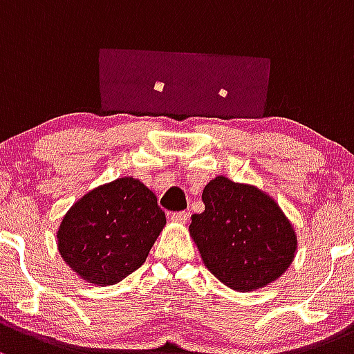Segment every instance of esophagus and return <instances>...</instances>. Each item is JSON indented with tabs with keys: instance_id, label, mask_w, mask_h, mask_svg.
<instances>
[{
	"instance_id": "1",
	"label": "esophagus",
	"mask_w": 354,
	"mask_h": 354,
	"mask_svg": "<svg viewBox=\"0 0 354 354\" xmlns=\"http://www.w3.org/2000/svg\"><path fill=\"white\" fill-rule=\"evenodd\" d=\"M189 218L188 212H176V214L171 215V221L173 222H181V224H187Z\"/></svg>"
}]
</instances>
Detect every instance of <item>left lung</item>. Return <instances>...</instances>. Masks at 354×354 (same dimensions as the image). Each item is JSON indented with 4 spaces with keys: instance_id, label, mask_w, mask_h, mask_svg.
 Instances as JSON below:
<instances>
[{
    "instance_id": "obj_1",
    "label": "left lung",
    "mask_w": 354,
    "mask_h": 354,
    "mask_svg": "<svg viewBox=\"0 0 354 354\" xmlns=\"http://www.w3.org/2000/svg\"><path fill=\"white\" fill-rule=\"evenodd\" d=\"M205 210L192 215L189 234L214 277L237 292L278 280L292 263L297 236L266 193L217 176L202 193Z\"/></svg>"
}]
</instances>
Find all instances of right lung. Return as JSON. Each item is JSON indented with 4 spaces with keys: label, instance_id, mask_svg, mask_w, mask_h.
I'll use <instances>...</instances> for the list:
<instances>
[{
    "label": "right lung",
    "instance_id": "1",
    "mask_svg": "<svg viewBox=\"0 0 354 354\" xmlns=\"http://www.w3.org/2000/svg\"><path fill=\"white\" fill-rule=\"evenodd\" d=\"M165 224L154 193L118 178L71 207L57 230L59 252L89 283L115 285L146 261Z\"/></svg>",
    "mask_w": 354,
    "mask_h": 354
}]
</instances>
